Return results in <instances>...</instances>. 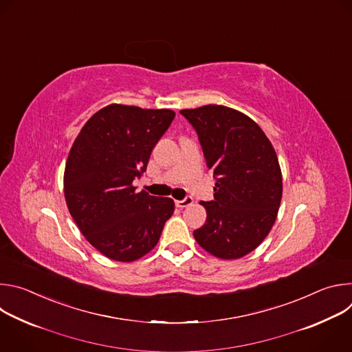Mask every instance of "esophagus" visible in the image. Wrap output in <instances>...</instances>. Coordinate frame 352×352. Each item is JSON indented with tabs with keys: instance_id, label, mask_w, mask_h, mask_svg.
Wrapping results in <instances>:
<instances>
[{
	"instance_id": "34e87169",
	"label": "esophagus",
	"mask_w": 352,
	"mask_h": 352,
	"mask_svg": "<svg viewBox=\"0 0 352 352\" xmlns=\"http://www.w3.org/2000/svg\"><path fill=\"white\" fill-rule=\"evenodd\" d=\"M193 204V197L192 196H185L182 200H175V206L182 209V208H188Z\"/></svg>"
}]
</instances>
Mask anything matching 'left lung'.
Segmentation results:
<instances>
[{
  "instance_id": "8db88e82",
  "label": "left lung",
  "mask_w": 352,
  "mask_h": 352,
  "mask_svg": "<svg viewBox=\"0 0 352 352\" xmlns=\"http://www.w3.org/2000/svg\"><path fill=\"white\" fill-rule=\"evenodd\" d=\"M179 113L196 131L216 179L214 199L200 202L206 223L193 236L220 259L242 258L276 221L283 195L277 155L261 126L236 110L209 104Z\"/></svg>"
}]
</instances>
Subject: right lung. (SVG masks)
<instances>
[{
	"label": "right lung",
	"instance_id": "1",
	"mask_svg": "<svg viewBox=\"0 0 352 352\" xmlns=\"http://www.w3.org/2000/svg\"><path fill=\"white\" fill-rule=\"evenodd\" d=\"M171 110L110 104L82 128L64 175L67 206L80 232L104 256L133 262L152 250L174 200L136 192L155 146L171 125Z\"/></svg>",
	"mask_w": 352,
	"mask_h": 352
}]
</instances>
